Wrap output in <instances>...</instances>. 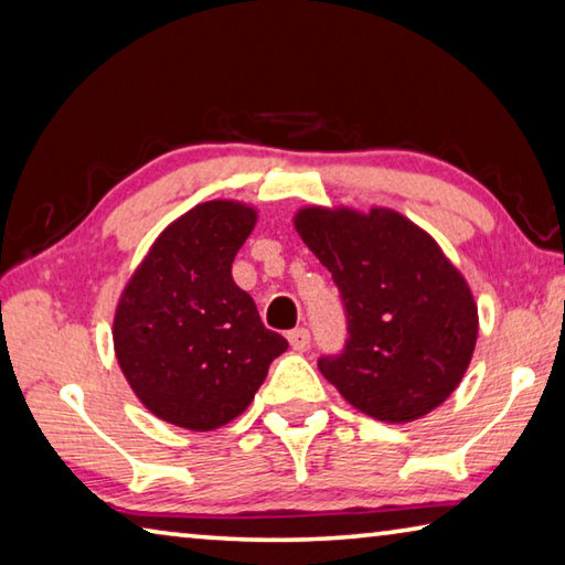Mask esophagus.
Segmentation results:
<instances>
[{
    "instance_id": "obj_1",
    "label": "esophagus",
    "mask_w": 565,
    "mask_h": 565,
    "mask_svg": "<svg viewBox=\"0 0 565 565\" xmlns=\"http://www.w3.org/2000/svg\"><path fill=\"white\" fill-rule=\"evenodd\" d=\"M286 339H289L294 351H306V349H309V343H311L309 329H294V331H289V337H286Z\"/></svg>"
}]
</instances>
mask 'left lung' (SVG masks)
I'll use <instances>...</instances> for the list:
<instances>
[{
    "label": "left lung",
    "instance_id": "8db88e82",
    "mask_svg": "<svg viewBox=\"0 0 565 565\" xmlns=\"http://www.w3.org/2000/svg\"><path fill=\"white\" fill-rule=\"evenodd\" d=\"M303 244L331 271L349 339L319 371L353 408L408 424L461 384L478 337V309L461 271L424 228L394 209L306 206Z\"/></svg>",
    "mask_w": 565,
    "mask_h": 565
}]
</instances>
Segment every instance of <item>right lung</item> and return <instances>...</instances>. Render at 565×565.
<instances>
[{
    "label": "right lung",
    "instance_id": "add662e5",
    "mask_svg": "<svg viewBox=\"0 0 565 565\" xmlns=\"http://www.w3.org/2000/svg\"><path fill=\"white\" fill-rule=\"evenodd\" d=\"M254 224L246 204H199L159 234L124 286L114 351L134 394L167 424L212 431L234 420L289 349L232 279Z\"/></svg>",
    "mask_w": 565,
    "mask_h": 565
}]
</instances>
